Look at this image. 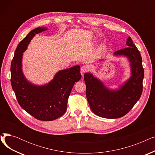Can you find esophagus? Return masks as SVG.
<instances>
[{"label": "esophagus", "instance_id": "1", "mask_svg": "<svg viewBox=\"0 0 155 155\" xmlns=\"http://www.w3.org/2000/svg\"><path fill=\"white\" fill-rule=\"evenodd\" d=\"M88 70V68L87 66H82L81 67V74L84 75V73L87 72Z\"/></svg>", "mask_w": 155, "mask_h": 155}]
</instances>
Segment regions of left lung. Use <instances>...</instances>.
I'll return each instance as SVG.
<instances>
[{
	"instance_id": "left-lung-1",
	"label": "left lung",
	"mask_w": 155,
	"mask_h": 155,
	"mask_svg": "<svg viewBox=\"0 0 155 155\" xmlns=\"http://www.w3.org/2000/svg\"><path fill=\"white\" fill-rule=\"evenodd\" d=\"M126 45L127 48L114 53L127 57L131 69V77L119 90H109L90 73L84 75L88 104L92 112L99 117L117 119L125 116L142 94L144 69L141 56L131 37L127 38Z\"/></svg>"
}]
</instances>
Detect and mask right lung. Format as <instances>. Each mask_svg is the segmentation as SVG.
Returning a JSON list of instances; mask_svg holds the SVG:
<instances>
[{
    "label": "right lung",
    "mask_w": 155,
    "mask_h": 155,
    "mask_svg": "<svg viewBox=\"0 0 155 155\" xmlns=\"http://www.w3.org/2000/svg\"><path fill=\"white\" fill-rule=\"evenodd\" d=\"M37 28L32 30L19 43L11 65V83L20 106L35 118L51 121L63 116L75 83L80 80L78 65L59 71L51 82L42 86L31 84L22 71V53L36 34L46 30Z\"/></svg>",
    "instance_id": "add662e5"
}]
</instances>
